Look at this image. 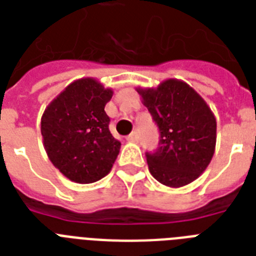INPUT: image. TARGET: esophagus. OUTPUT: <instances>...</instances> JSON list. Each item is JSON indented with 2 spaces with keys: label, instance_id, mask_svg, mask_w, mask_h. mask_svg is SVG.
I'll return each instance as SVG.
<instances>
[{
  "label": "esophagus",
  "instance_id": "esophagus-1",
  "mask_svg": "<svg viewBox=\"0 0 256 256\" xmlns=\"http://www.w3.org/2000/svg\"><path fill=\"white\" fill-rule=\"evenodd\" d=\"M126 140H128V142H138V140H140L138 132H132L130 136H128V138H126Z\"/></svg>",
  "mask_w": 256,
  "mask_h": 256
}]
</instances>
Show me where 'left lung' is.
I'll return each mask as SVG.
<instances>
[{
	"instance_id": "left-lung-1",
	"label": "left lung",
	"mask_w": 256,
	"mask_h": 256,
	"mask_svg": "<svg viewBox=\"0 0 256 256\" xmlns=\"http://www.w3.org/2000/svg\"><path fill=\"white\" fill-rule=\"evenodd\" d=\"M136 92L160 132V148L146 152L152 175L172 188L194 182L215 152L216 120L210 106L190 85L175 78Z\"/></svg>"
}]
</instances>
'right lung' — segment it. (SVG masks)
<instances>
[{
	"label": "right lung",
	"instance_id": "obj_1",
	"mask_svg": "<svg viewBox=\"0 0 256 256\" xmlns=\"http://www.w3.org/2000/svg\"><path fill=\"white\" fill-rule=\"evenodd\" d=\"M112 90L96 78L66 86L41 118V134L50 162L76 183H92L110 172L120 142L108 130L104 106Z\"/></svg>",
	"mask_w": 256,
	"mask_h": 256
}]
</instances>
